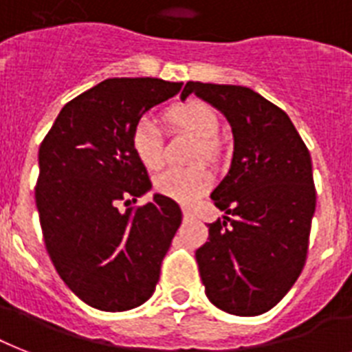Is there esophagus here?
Returning <instances> with one entry per match:
<instances>
[{"instance_id": "esophagus-1", "label": "esophagus", "mask_w": 352, "mask_h": 352, "mask_svg": "<svg viewBox=\"0 0 352 352\" xmlns=\"http://www.w3.org/2000/svg\"><path fill=\"white\" fill-rule=\"evenodd\" d=\"M182 217H184V221H191V219H193V213H191L188 208H184V210H182Z\"/></svg>"}]
</instances>
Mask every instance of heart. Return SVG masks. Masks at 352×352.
<instances>
[{
  "label": "heart",
  "mask_w": 352,
  "mask_h": 352,
  "mask_svg": "<svg viewBox=\"0 0 352 352\" xmlns=\"http://www.w3.org/2000/svg\"><path fill=\"white\" fill-rule=\"evenodd\" d=\"M166 119L173 126L197 137V159L199 157L211 159L217 155L219 144L215 135L219 131V117L213 108L199 101L181 102L166 111ZM130 144L137 161L146 170H157L164 161L161 131L150 117H142L135 122L131 130ZM211 181H213L211 171L204 164H197L191 168H170L162 171L155 177L153 188L157 193L168 197L171 201L190 204L210 190Z\"/></svg>",
  "instance_id": "b5f03b06"
}]
</instances>
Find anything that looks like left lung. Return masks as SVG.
Instances as JSON below:
<instances>
[{
	"label": "left lung",
	"instance_id": "obj_1",
	"mask_svg": "<svg viewBox=\"0 0 352 352\" xmlns=\"http://www.w3.org/2000/svg\"><path fill=\"white\" fill-rule=\"evenodd\" d=\"M190 94L221 110L235 139L211 193L224 221L195 251L206 296L230 315H262L304 270L316 206L309 150L287 113L251 88L188 81L181 97Z\"/></svg>",
	"mask_w": 352,
	"mask_h": 352
}]
</instances>
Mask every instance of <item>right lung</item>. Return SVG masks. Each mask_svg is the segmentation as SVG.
I'll return each mask as SVG.
<instances>
[{
	"mask_svg": "<svg viewBox=\"0 0 352 352\" xmlns=\"http://www.w3.org/2000/svg\"><path fill=\"white\" fill-rule=\"evenodd\" d=\"M181 88L155 77L107 79L67 102L39 146L36 206L45 245L63 282L96 309L144 304L181 226L179 204L159 193L119 210L151 188L131 130Z\"/></svg>",
	"mask_w": 352,
	"mask_h": 352,
	"instance_id": "1",
	"label": "right lung"
}]
</instances>
